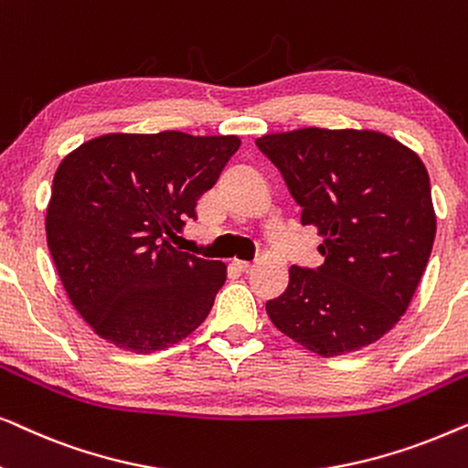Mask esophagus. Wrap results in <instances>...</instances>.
Listing matches in <instances>:
<instances>
[{
  "label": "esophagus",
  "mask_w": 468,
  "mask_h": 468,
  "mask_svg": "<svg viewBox=\"0 0 468 468\" xmlns=\"http://www.w3.org/2000/svg\"><path fill=\"white\" fill-rule=\"evenodd\" d=\"M234 266L239 268L240 272H251V271H253V264H251V261H239V260H236V261H234Z\"/></svg>",
  "instance_id": "esophagus-1"
}]
</instances>
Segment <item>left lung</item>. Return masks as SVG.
<instances>
[{
	"label": "left lung",
	"mask_w": 468,
	"mask_h": 468,
	"mask_svg": "<svg viewBox=\"0 0 468 468\" xmlns=\"http://www.w3.org/2000/svg\"><path fill=\"white\" fill-rule=\"evenodd\" d=\"M255 144L283 175L300 223L324 239V264L292 266L287 290L266 303L271 322L324 357L379 341L407 311L432 251L426 165L373 130L304 127Z\"/></svg>",
	"instance_id": "1"
}]
</instances>
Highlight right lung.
<instances>
[{
    "label": "right lung",
    "instance_id": "obj_1",
    "mask_svg": "<svg viewBox=\"0 0 468 468\" xmlns=\"http://www.w3.org/2000/svg\"><path fill=\"white\" fill-rule=\"evenodd\" d=\"M239 146V136L106 133L63 157L47 242L69 303L95 335L153 354L207 319L226 264L172 240Z\"/></svg>",
    "mask_w": 468,
    "mask_h": 468
}]
</instances>
